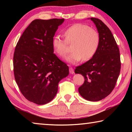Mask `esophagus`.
Segmentation results:
<instances>
[{
  "label": "esophagus",
  "instance_id": "obj_1",
  "mask_svg": "<svg viewBox=\"0 0 132 132\" xmlns=\"http://www.w3.org/2000/svg\"><path fill=\"white\" fill-rule=\"evenodd\" d=\"M69 72H70V73L71 75L74 74V73H75L74 69H73L72 68H69Z\"/></svg>",
  "mask_w": 132,
  "mask_h": 132
}]
</instances>
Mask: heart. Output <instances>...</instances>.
<instances>
[{
    "mask_svg": "<svg viewBox=\"0 0 132 132\" xmlns=\"http://www.w3.org/2000/svg\"><path fill=\"white\" fill-rule=\"evenodd\" d=\"M66 40L59 35H55L52 39L55 52L64 57L68 53L67 43L72 44L71 54L66 58L67 63L76 64L82 59L88 61L94 56L100 45V37L97 31L83 24H75L64 31Z\"/></svg>",
    "mask_w": 132,
    "mask_h": 132,
    "instance_id": "b5f03b06",
    "label": "heart"
}]
</instances>
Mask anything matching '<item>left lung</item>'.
I'll return each mask as SVG.
<instances>
[{
	"mask_svg": "<svg viewBox=\"0 0 132 132\" xmlns=\"http://www.w3.org/2000/svg\"><path fill=\"white\" fill-rule=\"evenodd\" d=\"M100 37L98 51L92 59L77 66L75 72L84 77L79 88L80 95L90 101H98L114 88L120 70L119 50L111 30L100 20L90 18Z\"/></svg>",
	"mask_w": 132,
	"mask_h": 132,
	"instance_id": "1",
	"label": "left lung"
}]
</instances>
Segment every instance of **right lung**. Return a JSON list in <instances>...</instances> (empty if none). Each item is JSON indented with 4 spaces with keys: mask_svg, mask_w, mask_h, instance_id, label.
Here are the masks:
<instances>
[{
    "mask_svg": "<svg viewBox=\"0 0 132 132\" xmlns=\"http://www.w3.org/2000/svg\"><path fill=\"white\" fill-rule=\"evenodd\" d=\"M64 19L34 20L15 46V81L28 101L44 105L54 98L58 84L69 75V67L53 53L52 39Z\"/></svg>",
    "mask_w": 132,
    "mask_h": 132,
    "instance_id": "1",
    "label": "right lung"
}]
</instances>
